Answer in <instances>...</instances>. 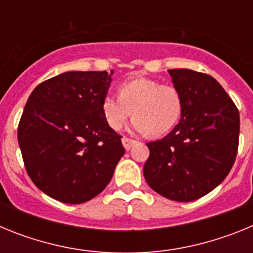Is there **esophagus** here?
Segmentation results:
<instances>
[{
  "instance_id": "esophagus-1",
  "label": "esophagus",
  "mask_w": 253,
  "mask_h": 253,
  "mask_svg": "<svg viewBox=\"0 0 253 253\" xmlns=\"http://www.w3.org/2000/svg\"><path fill=\"white\" fill-rule=\"evenodd\" d=\"M122 142H123V146H124V148L126 149V151H129V149H130L131 147L135 144V143H137L135 140L131 139V138H128V137H123Z\"/></svg>"
}]
</instances>
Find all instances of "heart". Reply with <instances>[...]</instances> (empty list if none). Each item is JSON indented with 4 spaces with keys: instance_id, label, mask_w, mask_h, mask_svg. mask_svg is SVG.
<instances>
[{
    "instance_id": "1",
    "label": "heart",
    "mask_w": 253,
    "mask_h": 253,
    "mask_svg": "<svg viewBox=\"0 0 253 253\" xmlns=\"http://www.w3.org/2000/svg\"><path fill=\"white\" fill-rule=\"evenodd\" d=\"M118 95H106L101 109L107 125L119 130L133 115L131 128L160 137L175 128L182 114V96L172 84L137 77L120 84Z\"/></svg>"
}]
</instances>
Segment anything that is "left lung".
Returning <instances> with one entry per match:
<instances>
[{"mask_svg": "<svg viewBox=\"0 0 253 253\" xmlns=\"http://www.w3.org/2000/svg\"><path fill=\"white\" fill-rule=\"evenodd\" d=\"M182 96L180 123L161 140L147 143V184L175 202H193L229 173L238 151L240 113L219 82L191 69H169Z\"/></svg>", "mask_w": 253, "mask_h": 253, "instance_id": "8db88e82", "label": "left lung"}]
</instances>
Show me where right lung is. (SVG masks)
I'll return each mask as SVG.
<instances>
[{
    "instance_id": "add662e5",
    "label": "right lung",
    "mask_w": 253,
    "mask_h": 253,
    "mask_svg": "<svg viewBox=\"0 0 253 253\" xmlns=\"http://www.w3.org/2000/svg\"><path fill=\"white\" fill-rule=\"evenodd\" d=\"M113 73H62L29 96L17 126L22 160L35 186L58 202L99 195L125 153L101 109Z\"/></svg>"
}]
</instances>
